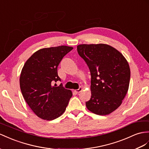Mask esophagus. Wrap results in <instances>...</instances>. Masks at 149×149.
I'll return each mask as SVG.
<instances>
[{"label":"esophagus","instance_id":"34e87169","mask_svg":"<svg viewBox=\"0 0 149 149\" xmlns=\"http://www.w3.org/2000/svg\"><path fill=\"white\" fill-rule=\"evenodd\" d=\"M82 90V87H80L78 89H76V90H75V93L76 94H78V93H79L80 92H81V91Z\"/></svg>","mask_w":149,"mask_h":149}]
</instances>
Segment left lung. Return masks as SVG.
Instances as JSON below:
<instances>
[{
    "instance_id": "8db88e82",
    "label": "left lung",
    "mask_w": 149,
    "mask_h": 149,
    "mask_svg": "<svg viewBox=\"0 0 149 149\" xmlns=\"http://www.w3.org/2000/svg\"><path fill=\"white\" fill-rule=\"evenodd\" d=\"M77 49L91 75V97L86 107L98 115L110 114L121 105L128 90L130 69L127 60L105 44L80 45Z\"/></svg>"
}]
</instances>
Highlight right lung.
Instances as JSON below:
<instances>
[{
    "mask_svg": "<svg viewBox=\"0 0 149 149\" xmlns=\"http://www.w3.org/2000/svg\"><path fill=\"white\" fill-rule=\"evenodd\" d=\"M73 49L67 46L39 49L26 61L20 76V87L26 102L36 115L43 120H53L65 110L72 96L71 91L61 81L57 68L63 56Z\"/></svg>",
    "mask_w": 149,
    "mask_h": 149,
    "instance_id": "1",
    "label": "right lung"
}]
</instances>
